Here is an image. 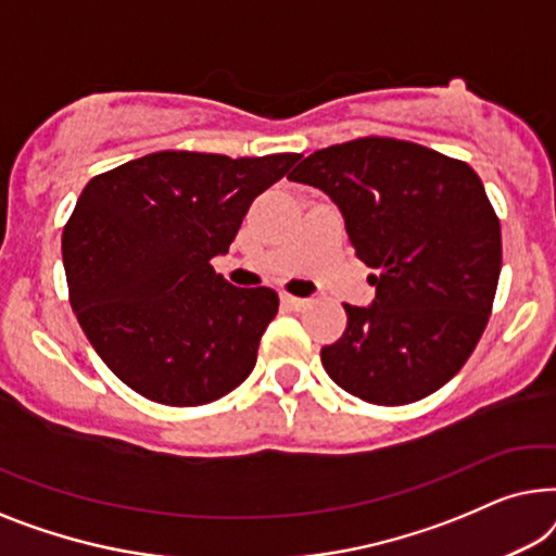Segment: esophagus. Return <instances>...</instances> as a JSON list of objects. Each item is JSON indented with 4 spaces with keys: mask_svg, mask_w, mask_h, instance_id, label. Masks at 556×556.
Returning a JSON list of instances; mask_svg holds the SVG:
<instances>
[{
    "mask_svg": "<svg viewBox=\"0 0 556 556\" xmlns=\"http://www.w3.org/2000/svg\"><path fill=\"white\" fill-rule=\"evenodd\" d=\"M281 304H285V307H289V309L300 312V309L307 307L309 300H302V296H292V294H281Z\"/></svg>",
    "mask_w": 556,
    "mask_h": 556,
    "instance_id": "obj_1",
    "label": "esophagus"
}]
</instances>
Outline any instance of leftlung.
I'll return each instance as SVG.
<instances>
[{"label": "left lung", "mask_w": 556, "mask_h": 556, "mask_svg": "<svg viewBox=\"0 0 556 556\" xmlns=\"http://www.w3.org/2000/svg\"><path fill=\"white\" fill-rule=\"evenodd\" d=\"M289 178L338 203L357 260L375 269L372 304H345V332L319 353L327 375L375 405L435 393L486 330L502 271L481 178L433 148L378 136L315 151Z\"/></svg>", "instance_id": "left-lung-1"}]
</instances>
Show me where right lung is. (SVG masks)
Returning <instances> with one entry per match:
<instances>
[{"label":"right lung","instance_id":"obj_1","mask_svg":"<svg viewBox=\"0 0 556 556\" xmlns=\"http://www.w3.org/2000/svg\"><path fill=\"white\" fill-rule=\"evenodd\" d=\"M300 159L159 151L85 186L62 231L70 304L100 359L138 395L206 405L254 370L279 296L231 287L211 260Z\"/></svg>","mask_w":556,"mask_h":556}]
</instances>
